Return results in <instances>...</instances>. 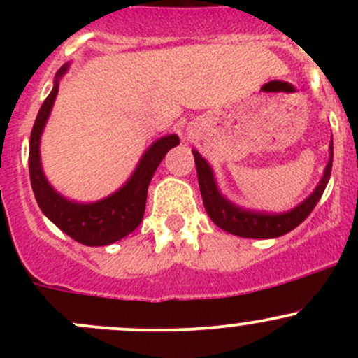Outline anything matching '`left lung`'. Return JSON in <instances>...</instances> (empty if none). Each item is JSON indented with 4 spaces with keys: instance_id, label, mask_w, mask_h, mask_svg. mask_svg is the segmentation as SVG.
I'll return each instance as SVG.
<instances>
[{
    "instance_id": "1",
    "label": "left lung",
    "mask_w": 358,
    "mask_h": 358,
    "mask_svg": "<svg viewBox=\"0 0 358 358\" xmlns=\"http://www.w3.org/2000/svg\"><path fill=\"white\" fill-rule=\"evenodd\" d=\"M329 150V162H327L322 180L317 185V189L313 190L312 196L303 201L299 206H296L294 209L287 213H280V215L249 211V209L239 208V206L227 201L216 189L213 171L208 162L201 157L199 152L192 150L194 159H196L202 202H204V208L208 211L209 218L215 222V225H218L225 232H230L239 237H249V239H272V237H279L291 232L303 220H306V216L313 211V208H315L317 202L322 197L324 190H326L327 182L331 178V169H333V142H331Z\"/></svg>"
}]
</instances>
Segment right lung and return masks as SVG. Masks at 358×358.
I'll return each instance as SVG.
<instances>
[{
	"mask_svg": "<svg viewBox=\"0 0 358 358\" xmlns=\"http://www.w3.org/2000/svg\"><path fill=\"white\" fill-rule=\"evenodd\" d=\"M66 71L67 66H64L57 72L55 86L43 102L32 126L31 142H29V176H31L32 192L41 211L69 237L85 246H107L131 234L140 225L145 213L147 189L154 171L161 164L166 152L178 145L180 138L176 135H168L154 142L143 154L128 183L106 199L92 204L67 201L46 182L39 161V138L59 92V78Z\"/></svg>",
	"mask_w": 358,
	"mask_h": 358,
	"instance_id": "obj_1",
	"label": "right lung"
}]
</instances>
